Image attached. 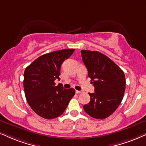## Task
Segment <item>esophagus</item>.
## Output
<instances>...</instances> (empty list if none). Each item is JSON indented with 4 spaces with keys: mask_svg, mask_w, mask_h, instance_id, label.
I'll return each mask as SVG.
<instances>
[{
    "mask_svg": "<svg viewBox=\"0 0 146 146\" xmlns=\"http://www.w3.org/2000/svg\"><path fill=\"white\" fill-rule=\"evenodd\" d=\"M75 92H76V94H79L82 93V91H78V90H76V91H75Z\"/></svg>",
    "mask_w": 146,
    "mask_h": 146,
    "instance_id": "34e87169",
    "label": "esophagus"
}]
</instances>
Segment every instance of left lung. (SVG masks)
I'll list each match as a JSON object with an SVG mask.
<instances>
[{
  "label": "left lung",
  "instance_id": "8db88e82",
  "mask_svg": "<svg viewBox=\"0 0 146 146\" xmlns=\"http://www.w3.org/2000/svg\"><path fill=\"white\" fill-rule=\"evenodd\" d=\"M82 60L95 88L84 109L90 117L104 119L121 104L125 90L124 72L108 56L98 51L82 50Z\"/></svg>",
  "mask_w": 146,
  "mask_h": 146
}]
</instances>
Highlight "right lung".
I'll return each mask as SVG.
<instances>
[{
    "label": "right lung",
    "mask_w": 146,
    "mask_h": 146,
    "mask_svg": "<svg viewBox=\"0 0 146 146\" xmlns=\"http://www.w3.org/2000/svg\"><path fill=\"white\" fill-rule=\"evenodd\" d=\"M75 49H64L43 54L32 62L24 72L23 88L27 102L42 118L52 119L63 113L75 94L73 88L64 89L60 79V67Z\"/></svg>",
    "instance_id": "add662e5"
}]
</instances>
